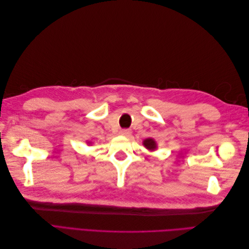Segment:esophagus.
<instances>
[{
  "mask_svg": "<svg viewBox=\"0 0 249 249\" xmlns=\"http://www.w3.org/2000/svg\"><path fill=\"white\" fill-rule=\"evenodd\" d=\"M119 134L123 135V136H130V135H131V131H130V130L124 129V130H120Z\"/></svg>",
  "mask_w": 249,
  "mask_h": 249,
  "instance_id": "esophagus-1",
  "label": "esophagus"
}]
</instances>
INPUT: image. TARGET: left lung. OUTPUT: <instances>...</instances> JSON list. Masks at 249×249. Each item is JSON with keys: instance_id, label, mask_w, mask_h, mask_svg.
Returning a JSON list of instances; mask_svg holds the SVG:
<instances>
[{"instance_id": "left-lung-1", "label": "left lung", "mask_w": 249, "mask_h": 249, "mask_svg": "<svg viewBox=\"0 0 249 249\" xmlns=\"http://www.w3.org/2000/svg\"><path fill=\"white\" fill-rule=\"evenodd\" d=\"M143 145H144L148 150H155L157 148V143L153 138H147L143 141Z\"/></svg>"}]
</instances>
